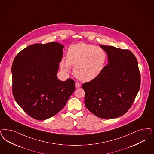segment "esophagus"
Instances as JSON below:
<instances>
[{
	"instance_id": "34e87169",
	"label": "esophagus",
	"mask_w": 154,
	"mask_h": 154,
	"mask_svg": "<svg viewBox=\"0 0 154 154\" xmlns=\"http://www.w3.org/2000/svg\"><path fill=\"white\" fill-rule=\"evenodd\" d=\"M75 88H80L81 87V84H80L79 82H75Z\"/></svg>"
}]
</instances>
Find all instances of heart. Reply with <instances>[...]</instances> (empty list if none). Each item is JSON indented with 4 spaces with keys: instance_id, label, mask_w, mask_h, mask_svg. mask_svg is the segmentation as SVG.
I'll list each match as a JSON object with an SVG mask.
<instances>
[{
    "instance_id": "heart-1",
    "label": "heart",
    "mask_w": 154,
    "mask_h": 154,
    "mask_svg": "<svg viewBox=\"0 0 154 154\" xmlns=\"http://www.w3.org/2000/svg\"><path fill=\"white\" fill-rule=\"evenodd\" d=\"M107 54L101 47L80 42L71 45L67 52V59H63L60 67L65 72H69L71 65H74L73 73L82 81L89 82L97 78L106 66Z\"/></svg>"
}]
</instances>
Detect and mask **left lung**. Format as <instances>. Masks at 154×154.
I'll use <instances>...</instances> for the list:
<instances>
[{"label":"left lung","instance_id":"obj_1","mask_svg":"<svg viewBox=\"0 0 154 154\" xmlns=\"http://www.w3.org/2000/svg\"><path fill=\"white\" fill-rule=\"evenodd\" d=\"M108 63L96 79L82 84L86 108L97 117H121L132 106L140 85L137 60L131 51L100 45Z\"/></svg>","mask_w":154,"mask_h":154}]
</instances>
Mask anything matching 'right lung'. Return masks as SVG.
<instances>
[{"instance_id": "right-lung-1", "label": "right lung", "mask_w": 154, "mask_h": 154, "mask_svg": "<svg viewBox=\"0 0 154 154\" xmlns=\"http://www.w3.org/2000/svg\"><path fill=\"white\" fill-rule=\"evenodd\" d=\"M64 46L35 44L23 49L12 65V93L22 109L37 120L53 117L65 106L75 89L74 80H58Z\"/></svg>"}]
</instances>
